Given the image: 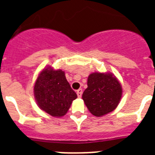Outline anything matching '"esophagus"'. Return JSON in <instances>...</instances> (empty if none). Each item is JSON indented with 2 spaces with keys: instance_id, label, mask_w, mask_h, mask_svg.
<instances>
[{
  "instance_id": "esophagus-1",
  "label": "esophagus",
  "mask_w": 155,
  "mask_h": 155,
  "mask_svg": "<svg viewBox=\"0 0 155 155\" xmlns=\"http://www.w3.org/2000/svg\"><path fill=\"white\" fill-rule=\"evenodd\" d=\"M82 93H83V91H82L81 88V89H78V91H77V94H78V98H81V97Z\"/></svg>"
}]
</instances>
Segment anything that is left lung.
Instances as JSON below:
<instances>
[{
  "mask_svg": "<svg viewBox=\"0 0 155 155\" xmlns=\"http://www.w3.org/2000/svg\"><path fill=\"white\" fill-rule=\"evenodd\" d=\"M122 97V87L112 73H92L87 78V87L82 94L86 106L95 116L114 110Z\"/></svg>",
  "mask_w": 155,
  "mask_h": 155,
  "instance_id": "left-lung-1",
  "label": "left lung"
}]
</instances>
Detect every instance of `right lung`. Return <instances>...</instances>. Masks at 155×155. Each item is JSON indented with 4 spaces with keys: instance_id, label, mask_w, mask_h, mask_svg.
<instances>
[{
    "instance_id": "add662e5",
    "label": "right lung",
    "mask_w": 155,
    "mask_h": 155,
    "mask_svg": "<svg viewBox=\"0 0 155 155\" xmlns=\"http://www.w3.org/2000/svg\"><path fill=\"white\" fill-rule=\"evenodd\" d=\"M34 95L39 107L55 117L64 116L78 97L64 71L50 67L39 74L34 86Z\"/></svg>"
}]
</instances>
